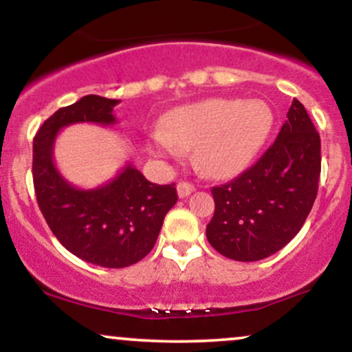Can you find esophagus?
I'll return each instance as SVG.
<instances>
[{
  "label": "esophagus",
  "instance_id": "esophagus-1",
  "mask_svg": "<svg viewBox=\"0 0 352 352\" xmlns=\"http://www.w3.org/2000/svg\"><path fill=\"white\" fill-rule=\"evenodd\" d=\"M195 190V185L190 184V182H180L179 185H177V193H179L180 199H185V197H188L190 193Z\"/></svg>",
  "mask_w": 352,
  "mask_h": 352
}]
</instances>
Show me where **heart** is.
<instances>
[{"label": "heart", "mask_w": 352, "mask_h": 352, "mask_svg": "<svg viewBox=\"0 0 352 352\" xmlns=\"http://www.w3.org/2000/svg\"><path fill=\"white\" fill-rule=\"evenodd\" d=\"M265 100L205 99L167 112L151 137L159 155L179 157L193 147L195 164L212 177H233L248 167L273 129Z\"/></svg>", "instance_id": "heart-1"}]
</instances>
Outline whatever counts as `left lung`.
Wrapping results in <instances>:
<instances>
[{
	"instance_id": "obj_1",
	"label": "left lung",
	"mask_w": 352,
	"mask_h": 352,
	"mask_svg": "<svg viewBox=\"0 0 352 352\" xmlns=\"http://www.w3.org/2000/svg\"><path fill=\"white\" fill-rule=\"evenodd\" d=\"M288 119L256 164L213 187L215 213L207 238L230 260L258 261L300 232L318 195L321 139L308 112L293 100Z\"/></svg>"
}]
</instances>
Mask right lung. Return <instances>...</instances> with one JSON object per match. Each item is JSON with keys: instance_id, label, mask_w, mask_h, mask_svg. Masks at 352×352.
<instances>
[{"instance_id": "right-lung-1", "label": "right lung", "mask_w": 352, "mask_h": 352, "mask_svg": "<svg viewBox=\"0 0 352 352\" xmlns=\"http://www.w3.org/2000/svg\"><path fill=\"white\" fill-rule=\"evenodd\" d=\"M119 100L84 96L60 107L41 125L33 140L36 200L60 245L87 263L125 268L151 253L164 218L177 204L175 184L157 185L125 165L114 180L98 188H76L52 160L58 132L78 122L111 125Z\"/></svg>"}]
</instances>
